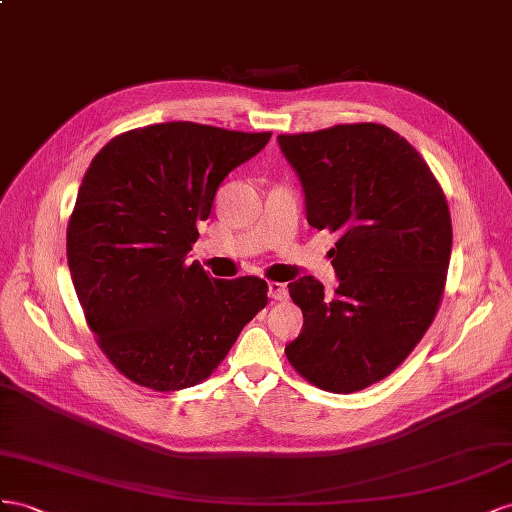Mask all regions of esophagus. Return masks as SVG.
<instances>
[{
	"label": "esophagus",
	"instance_id": "obj_1",
	"mask_svg": "<svg viewBox=\"0 0 512 512\" xmlns=\"http://www.w3.org/2000/svg\"><path fill=\"white\" fill-rule=\"evenodd\" d=\"M268 296H270L272 300H287L289 289H287L285 283H270V285H268Z\"/></svg>",
	"mask_w": 512,
	"mask_h": 512
}]
</instances>
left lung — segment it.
<instances>
[{"label": "left lung", "instance_id": "obj_1", "mask_svg": "<svg viewBox=\"0 0 512 512\" xmlns=\"http://www.w3.org/2000/svg\"><path fill=\"white\" fill-rule=\"evenodd\" d=\"M306 221L339 233V285L289 283L304 324L285 354L311 384L349 394L390 375L427 332L446 283L452 225L429 165L382 124L279 135Z\"/></svg>", "mask_w": 512, "mask_h": 512}]
</instances>
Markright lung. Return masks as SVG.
Segmentation results:
<instances>
[{"instance_id": "obj_1", "label": "right lung", "mask_w": 512, "mask_h": 512, "mask_svg": "<svg viewBox=\"0 0 512 512\" xmlns=\"http://www.w3.org/2000/svg\"><path fill=\"white\" fill-rule=\"evenodd\" d=\"M270 137L163 122L111 139L87 167L68 268L100 349L135 384L169 392L203 382L268 304L266 281L214 279L188 251L218 186Z\"/></svg>"}]
</instances>
